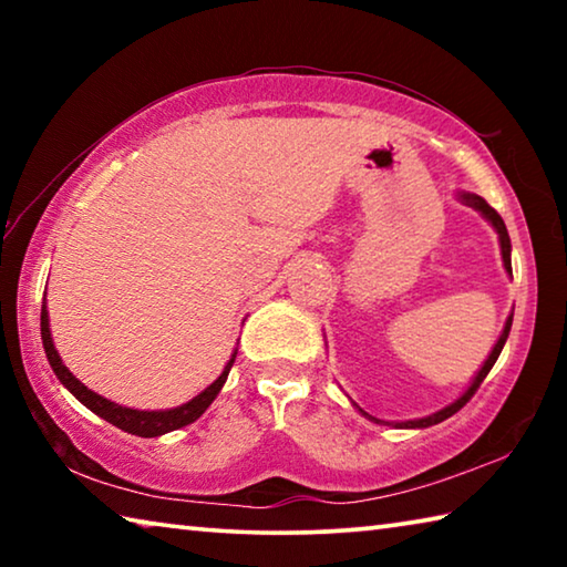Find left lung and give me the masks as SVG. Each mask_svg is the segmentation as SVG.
<instances>
[{
    "mask_svg": "<svg viewBox=\"0 0 567 567\" xmlns=\"http://www.w3.org/2000/svg\"><path fill=\"white\" fill-rule=\"evenodd\" d=\"M457 199L460 203H465L467 207H475L480 215H483L487 223H491L493 227H495V233H497V237H501V252H503V265H505V270H507V275H513V265H511V237H507V227H505V223H503V217L495 213V209L485 203L483 197L480 195H473V192H457ZM511 324H513V315L511 318L505 320V328H503V334L501 338H497V342H495V348H493V352L487 354V360L483 362V368L477 370V375L473 378V382H470V388L463 392V395H460L455 402H450V405H445L443 410H437V412H433V415H427V417H420V420H405V422H392V425L395 427H430V425H437V422H443V420H447L450 415H455V412L465 405V402L475 395L477 392V388H480V382H483L485 378H487V372L493 370V364H495V360L501 358V352H503V344H505V340H507V334H511ZM354 405V402H352ZM354 410H360V415H364L368 420H372V422H380V425H390V422H385V420H378V417H372V415H368V412H364L360 405H354Z\"/></svg>",
    "mask_w": 567,
    "mask_h": 567,
    "instance_id": "obj_1",
    "label": "left lung"
}]
</instances>
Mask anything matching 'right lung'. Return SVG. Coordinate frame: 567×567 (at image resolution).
<instances>
[{
  "label": "right lung",
  "instance_id": "add662e5",
  "mask_svg": "<svg viewBox=\"0 0 567 567\" xmlns=\"http://www.w3.org/2000/svg\"><path fill=\"white\" fill-rule=\"evenodd\" d=\"M40 328H42V344H44L47 360H50L54 375L60 378L62 385L70 390L84 408H90L94 415H100L107 422H112L114 427L124 430V433H132V435H140V437H157V435L172 433V430L185 427V425H189V422H195L209 405H213V400L219 395V390H223L225 380L229 375V368H233V362L237 358V350H235L233 358H229V362L225 364L223 375H219L213 382V385H207L203 392H199L197 398H192L189 402H185V405L172 408V410H132V408L117 405V402L97 395V392L90 390L87 385H82V382L64 368L60 352L54 350V342H52L50 315H47V300L42 302V324H40Z\"/></svg>",
  "mask_w": 567,
  "mask_h": 567
}]
</instances>
